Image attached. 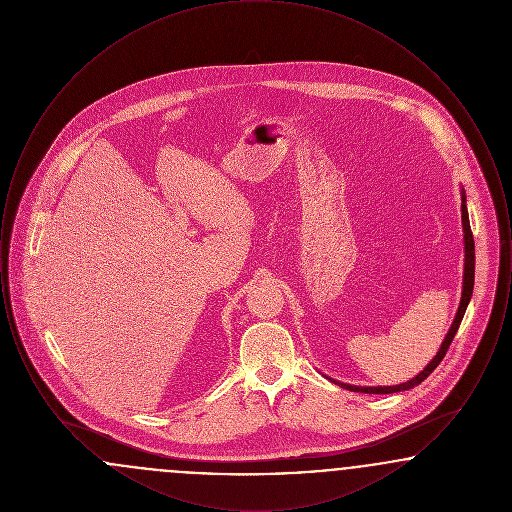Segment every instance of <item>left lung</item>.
<instances>
[{
	"mask_svg": "<svg viewBox=\"0 0 512 512\" xmlns=\"http://www.w3.org/2000/svg\"><path fill=\"white\" fill-rule=\"evenodd\" d=\"M461 219H463V234H464V274H463V293H461V303H459V309H457V315L453 318V324L449 328V332L445 334V338L439 345L438 353L436 357L424 366L422 372H418L414 378L403 382V384H397V386H353V384H343L340 380H332L334 384H338L340 388H345L349 391H361V393H397V391L413 390L414 386H418L420 382H424L434 370L436 366L441 363V359L445 357L451 341L455 338L459 326H461V320L464 317V311L472 299V290H474V265H476V257H474V238H472V230H470V220H468V209H466V194L464 190H461Z\"/></svg>",
	"mask_w": 512,
	"mask_h": 512,
	"instance_id": "left-lung-1",
	"label": "left lung"
}]
</instances>
